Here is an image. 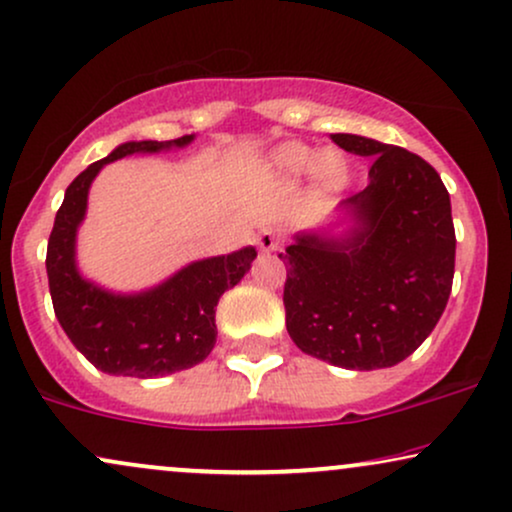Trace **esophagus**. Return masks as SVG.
I'll return each instance as SVG.
<instances>
[{"instance_id":"esophagus-1","label":"esophagus","mask_w":512,"mask_h":512,"mask_svg":"<svg viewBox=\"0 0 512 512\" xmlns=\"http://www.w3.org/2000/svg\"><path fill=\"white\" fill-rule=\"evenodd\" d=\"M257 248H260V252H274L276 248H279V240H276V233L272 229H262L260 233H257Z\"/></svg>"}]
</instances>
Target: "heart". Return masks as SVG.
<instances>
[{
  "label": "heart",
  "mask_w": 512,
  "mask_h": 512,
  "mask_svg": "<svg viewBox=\"0 0 512 512\" xmlns=\"http://www.w3.org/2000/svg\"><path fill=\"white\" fill-rule=\"evenodd\" d=\"M274 166L286 176H300L312 171L324 183H334L343 174L341 157L334 155V152H319L317 155L315 150L300 143L281 145L274 152Z\"/></svg>",
  "instance_id": "b5f03b06"
}]
</instances>
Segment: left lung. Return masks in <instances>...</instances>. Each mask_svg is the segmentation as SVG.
<instances>
[{
  "label": "left lung",
  "mask_w": 512,
  "mask_h": 512,
  "mask_svg": "<svg viewBox=\"0 0 512 512\" xmlns=\"http://www.w3.org/2000/svg\"><path fill=\"white\" fill-rule=\"evenodd\" d=\"M331 140L372 159L365 190L341 202L343 233L303 231L286 264V329L303 353L346 369H384L434 331L453 286L451 197L432 164L353 133Z\"/></svg>",
  "instance_id": "8db88e82"
}]
</instances>
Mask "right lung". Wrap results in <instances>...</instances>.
Masks as SVG:
<instances>
[{
	"mask_svg": "<svg viewBox=\"0 0 512 512\" xmlns=\"http://www.w3.org/2000/svg\"><path fill=\"white\" fill-rule=\"evenodd\" d=\"M195 135L176 140H131L90 164L66 188L47 243V279L54 315L71 343L102 372L155 379L202 362L217 343V312L224 291L248 274L257 250L207 257L140 293H114L78 272L76 236L88 209V193L104 164L128 155L186 147Z\"/></svg>",
	"mask_w": 512,
	"mask_h": 512,
	"instance_id": "obj_1",
	"label": "right lung"
}]
</instances>
